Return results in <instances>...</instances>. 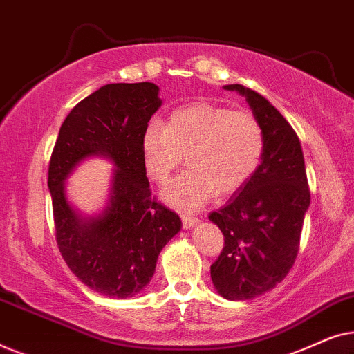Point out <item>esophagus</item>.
<instances>
[{
  "mask_svg": "<svg viewBox=\"0 0 354 354\" xmlns=\"http://www.w3.org/2000/svg\"><path fill=\"white\" fill-rule=\"evenodd\" d=\"M182 224H183V229H193V227L200 224V221H198L196 217H193V216L183 214L182 216Z\"/></svg>",
  "mask_w": 354,
  "mask_h": 354,
  "instance_id": "obj_1",
  "label": "esophagus"
}]
</instances>
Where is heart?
Instances as JSON below:
<instances>
[{"label":"heart","instance_id":"1","mask_svg":"<svg viewBox=\"0 0 354 354\" xmlns=\"http://www.w3.org/2000/svg\"><path fill=\"white\" fill-rule=\"evenodd\" d=\"M264 153L259 120L245 109L192 103L172 111L166 125L153 122L142 137L147 176L164 183L183 161L188 169L164 188V201L195 211L221 196L234 195L251 180Z\"/></svg>","mask_w":354,"mask_h":354}]
</instances>
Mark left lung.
Returning a JSON list of instances; mask_svg holds the SVG:
<instances>
[{"label":"left lung","instance_id":"obj_1","mask_svg":"<svg viewBox=\"0 0 354 354\" xmlns=\"http://www.w3.org/2000/svg\"><path fill=\"white\" fill-rule=\"evenodd\" d=\"M224 90L245 96L264 133L258 171L209 221L224 235L211 280L225 299L259 297L287 277L297 259L303 221L311 203L298 135L264 96L243 85Z\"/></svg>","mask_w":354,"mask_h":354}]
</instances>
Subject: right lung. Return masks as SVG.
Segmentation results:
<instances>
[{
    "label": "right lung",
    "instance_id": "add662e5",
    "mask_svg": "<svg viewBox=\"0 0 354 354\" xmlns=\"http://www.w3.org/2000/svg\"><path fill=\"white\" fill-rule=\"evenodd\" d=\"M161 104L149 82L101 86L71 111L51 154L48 190L62 258L82 283L109 298L142 292L182 229L180 217L151 198L143 164L142 137ZM90 157L115 169L105 207L86 216L71 205L65 180Z\"/></svg>",
    "mask_w": 354,
    "mask_h": 354
}]
</instances>
